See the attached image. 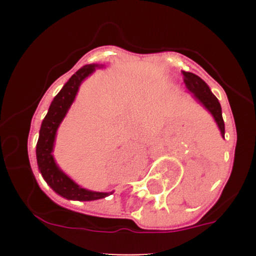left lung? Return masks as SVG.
Listing matches in <instances>:
<instances>
[{
    "mask_svg": "<svg viewBox=\"0 0 256 256\" xmlns=\"http://www.w3.org/2000/svg\"><path fill=\"white\" fill-rule=\"evenodd\" d=\"M183 76H184V84L187 86L188 92L192 94L193 99L202 105L207 112L213 116L214 121H216V126H218L219 131H220L222 138H224V134H226V128H224V121L223 116H222V106L219 104L218 99L216 95L212 92L209 89L207 82L196 74L190 73V72H182Z\"/></svg>",
    "mask_w": 256,
    "mask_h": 256,
    "instance_id": "left-lung-1",
    "label": "left lung"
}]
</instances>
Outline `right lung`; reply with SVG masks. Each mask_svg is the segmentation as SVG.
<instances>
[{"instance_id":"obj_1","label":"right lung","mask_w":256,"mask_h":256,"mask_svg":"<svg viewBox=\"0 0 256 256\" xmlns=\"http://www.w3.org/2000/svg\"><path fill=\"white\" fill-rule=\"evenodd\" d=\"M102 66H104L102 64H88L80 68L76 74H73L72 78L62 88L60 92L56 95L40 125V138H38L37 148H36L38 168L49 187L56 194L69 200H80V202L96 200L112 194V192H94V190L82 188L78 183L74 182L70 177L66 176L59 168L53 156L56 131L76 100L80 84L88 76H92L95 69L102 68Z\"/></svg>"}]
</instances>
